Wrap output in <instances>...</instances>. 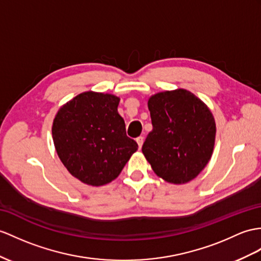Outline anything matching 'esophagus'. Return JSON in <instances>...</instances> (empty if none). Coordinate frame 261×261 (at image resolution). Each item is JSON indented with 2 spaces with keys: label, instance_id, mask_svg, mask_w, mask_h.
<instances>
[{
  "label": "esophagus",
  "instance_id": "34e87169",
  "mask_svg": "<svg viewBox=\"0 0 261 261\" xmlns=\"http://www.w3.org/2000/svg\"><path fill=\"white\" fill-rule=\"evenodd\" d=\"M136 142H137V144H138V147L142 148L143 143H144V137H143V136L137 137V138H136Z\"/></svg>",
  "mask_w": 261,
  "mask_h": 261
}]
</instances>
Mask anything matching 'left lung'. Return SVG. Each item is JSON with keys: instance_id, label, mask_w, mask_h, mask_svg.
Wrapping results in <instances>:
<instances>
[{"instance_id": "8db88e82", "label": "left lung", "mask_w": 261, "mask_h": 261, "mask_svg": "<svg viewBox=\"0 0 261 261\" xmlns=\"http://www.w3.org/2000/svg\"><path fill=\"white\" fill-rule=\"evenodd\" d=\"M148 110L152 130L142 151L152 170L176 185L193 180L213 155V113L204 101L182 88L152 95Z\"/></svg>"}]
</instances>
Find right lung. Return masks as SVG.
Instances as JSON below:
<instances>
[{
    "instance_id": "1",
    "label": "right lung",
    "mask_w": 261,
    "mask_h": 261,
    "mask_svg": "<svg viewBox=\"0 0 261 261\" xmlns=\"http://www.w3.org/2000/svg\"><path fill=\"white\" fill-rule=\"evenodd\" d=\"M119 97L84 92L57 112L52 135L57 155L69 174L91 186H103L117 178L138 149L126 135L117 112Z\"/></svg>"
}]
</instances>
